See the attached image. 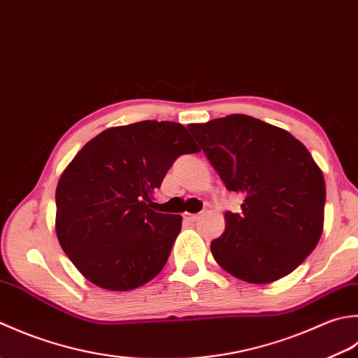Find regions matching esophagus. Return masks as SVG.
I'll use <instances>...</instances> for the list:
<instances>
[{
  "instance_id": "esophagus-1",
  "label": "esophagus",
  "mask_w": 358,
  "mask_h": 358,
  "mask_svg": "<svg viewBox=\"0 0 358 358\" xmlns=\"http://www.w3.org/2000/svg\"><path fill=\"white\" fill-rule=\"evenodd\" d=\"M184 220L187 222H196L199 220V215H192V213H184Z\"/></svg>"
}]
</instances>
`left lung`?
Wrapping results in <instances>:
<instances>
[{"label": "left lung", "instance_id": "obj_1", "mask_svg": "<svg viewBox=\"0 0 358 358\" xmlns=\"http://www.w3.org/2000/svg\"><path fill=\"white\" fill-rule=\"evenodd\" d=\"M225 188L243 194L225 213L211 253L225 272L252 284L294 272L323 233L326 185L304 145L286 129L245 114L188 125Z\"/></svg>", "mask_w": 358, "mask_h": 358}]
</instances>
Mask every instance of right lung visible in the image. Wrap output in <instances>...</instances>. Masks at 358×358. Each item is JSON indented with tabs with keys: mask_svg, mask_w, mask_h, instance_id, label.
<instances>
[{
	"mask_svg": "<svg viewBox=\"0 0 358 358\" xmlns=\"http://www.w3.org/2000/svg\"><path fill=\"white\" fill-rule=\"evenodd\" d=\"M176 122L143 120L101 131L62 173L55 231L63 252L96 286L127 292L157 276L182 227L151 208L180 155L198 152Z\"/></svg>",
	"mask_w": 358,
	"mask_h": 358,
	"instance_id": "add662e5",
	"label": "right lung"
}]
</instances>
